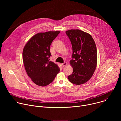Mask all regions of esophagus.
Returning <instances> with one entry per match:
<instances>
[{"instance_id": "obj_1", "label": "esophagus", "mask_w": 121, "mask_h": 121, "mask_svg": "<svg viewBox=\"0 0 121 121\" xmlns=\"http://www.w3.org/2000/svg\"><path fill=\"white\" fill-rule=\"evenodd\" d=\"M68 64V63L67 62H65L64 63H62V64H61V65L62 67H65L66 66H67Z\"/></svg>"}]
</instances>
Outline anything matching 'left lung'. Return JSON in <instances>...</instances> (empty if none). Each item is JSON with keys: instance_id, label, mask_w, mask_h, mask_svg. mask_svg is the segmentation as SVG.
Wrapping results in <instances>:
<instances>
[{"instance_id": "left-lung-1", "label": "left lung", "mask_w": 121, "mask_h": 121, "mask_svg": "<svg viewBox=\"0 0 121 121\" xmlns=\"http://www.w3.org/2000/svg\"><path fill=\"white\" fill-rule=\"evenodd\" d=\"M73 47V59L70 64L73 73L68 76L71 83L75 85L84 84L89 80L97 65V51L92 36L79 29L66 31Z\"/></svg>"}]
</instances>
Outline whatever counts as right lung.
I'll use <instances>...</instances> for the list:
<instances>
[{"label": "right lung", "mask_w": 121, "mask_h": 121, "mask_svg": "<svg viewBox=\"0 0 121 121\" xmlns=\"http://www.w3.org/2000/svg\"><path fill=\"white\" fill-rule=\"evenodd\" d=\"M60 31H48L35 34L25 44L22 52L24 68L34 83L46 86L53 81L59 71L58 66L49 61L50 46Z\"/></svg>", "instance_id": "add662e5"}]
</instances>
